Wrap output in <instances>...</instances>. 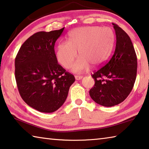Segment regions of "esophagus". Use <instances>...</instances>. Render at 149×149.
I'll return each instance as SVG.
<instances>
[{"label":"esophagus","mask_w":149,"mask_h":149,"mask_svg":"<svg viewBox=\"0 0 149 149\" xmlns=\"http://www.w3.org/2000/svg\"><path fill=\"white\" fill-rule=\"evenodd\" d=\"M82 78H83L82 76H79V75H76V76H75V79L77 80H81Z\"/></svg>","instance_id":"obj_1"}]
</instances>
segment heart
<instances>
[{"instance_id":"obj_1","label":"heart","mask_w":149,"mask_h":149,"mask_svg":"<svg viewBox=\"0 0 149 149\" xmlns=\"http://www.w3.org/2000/svg\"><path fill=\"white\" fill-rule=\"evenodd\" d=\"M114 41L113 30L91 26L75 29L70 31L68 42H61L57 48L56 58L60 65L69 69L77 57L80 58L72 65V71L82 72L90 65L97 67L105 62L111 54Z\"/></svg>"}]
</instances>
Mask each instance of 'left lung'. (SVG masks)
<instances>
[{"instance_id":"1","label":"left lung","mask_w":149,"mask_h":149,"mask_svg":"<svg viewBox=\"0 0 149 149\" xmlns=\"http://www.w3.org/2000/svg\"><path fill=\"white\" fill-rule=\"evenodd\" d=\"M113 25L115 49L111 59L92 75L95 85L89 92L95 103L104 107L116 105L126 100L137 76V56L131 39L118 25Z\"/></svg>"}]
</instances>
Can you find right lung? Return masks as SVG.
Instances as JSON below:
<instances>
[{
	"label": "right lung",
	"instance_id": "1",
	"mask_svg": "<svg viewBox=\"0 0 149 149\" xmlns=\"http://www.w3.org/2000/svg\"><path fill=\"white\" fill-rule=\"evenodd\" d=\"M64 28L40 31L21 46L15 59V78L23 100L42 113H53L66 100L74 77L58 64L55 43Z\"/></svg>",
	"mask_w": 149,
	"mask_h": 149
}]
</instances>
